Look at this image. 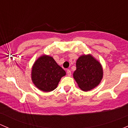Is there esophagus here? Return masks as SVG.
I'll list each match as a JSON object with an SVG mask.
<instances>
[{
  "label": "esophagus",
  "mask_w": 128,
  "mask_h": 128,
  "mask_svg": "<svg viewBox=\"0 0 128 128\" xmlns=\"http://www.w3.org/2000/svg\"><path fill=\"white\" fill-rule=\"evenodd\" d=\"M66 73H67V75H68V76H70L71 75H72V72H71V71L70 70H67Z\"/></svg>",
  "instance_id": "1"
}]
</instances>
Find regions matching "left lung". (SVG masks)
<instances>
[{"label": "left lung", "instance_id": "8db88e82", "mask_svg": "<svg viewBox=\"0 0 128 128\" xmlns=\"http://www.w3.org/2000/svg\"><path fill=\"white\" fill-rule=\"evenodd\" d=\"M102 76V66L91 55H84L78 59L73 77L82 90L88 91L97 86Z\"/></svg>", "mask_w": 128, "mask_h": 128}]
</instances>
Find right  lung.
Instances as JSON below:
<instances>
[{"mask_svg": "<svg viewBox=\"0 0 128 128\" xmlns=\"http://www.w3.org/2000/svg\"><path fill=\"white\" fill-rule=\"evenodd\" d=\"M65 71L52 56L43 55L36 61L32 68V80L36 86L44 92H50L57 87Z\"/></svg>", "mask_w": 128, "mask_h": 128, "instance_id": "right-lung-1", "label": "right lung"}]
</instances>
